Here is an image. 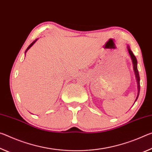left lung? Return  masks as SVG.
I'll return each instance as SVG.
<instances>
[{
	"instance_id": "left-lung-1",
	"label": "left lung",
	"mask_w": 152,
	"mask_h": 152,
	"mask_svg": "<svg viewBox=\"0 0 152 152\" xmlns=\"http://www.w3.org/2000/svg\"><path fill=\"white\" fill-rule=\"evenodd\" d=\"M128 48V51H129V53L130 54L131 56V58L132 59V61H133V69H134V72H135V77H136V79H137V87H138V94H137V96L136 99L135 101V102H136L137 99L138 97H139V91H140V77H139V72L137 70V59H136V57L134 55L133 52L131 50L130 48H129V46H128L127 47Z\"/></svg>"
}]
</instances>
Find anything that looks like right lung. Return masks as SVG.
<instances>
[{"mask_svg": "<svg viewBox=\"0 0 152 152\" xmlns=\"http://www.w3.org/2000/svg\"><path fill=\"white\" fill-rule=\"evenodd\" d=\"M37 39H35V40L33 42H32V43L30 44V45H29L28 47H27V48L26 49V52H25V53H27V50H28L29 49V48H31V47L32 46H33L34 45V44H35V43H36V42L37 41Z\"/></svg>", "mask_w": 152, "mask_h": 152, "instance_id": "obj_1", "label": "right lung"}]
</instances>
